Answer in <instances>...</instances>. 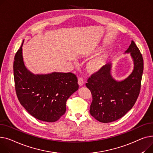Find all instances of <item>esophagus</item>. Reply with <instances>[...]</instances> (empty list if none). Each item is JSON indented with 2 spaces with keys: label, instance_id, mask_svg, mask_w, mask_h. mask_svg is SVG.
Masks as SVG:
<instances>
[{
  "label": "esophagus",
  "instance_id": "obj_1",
  "mask_svg": "<svg viewBox=\"0 0 153 153\" xmlns=\"http://www.w3.org/2000/svg\"><path fill=\"white\" fill-rule=\"evenodd\" d=\"M78 84H79V86H82L84 84V83H85V81H84L83 78L82 77V76H79L78 78Z\"/></svg>",
  "mask_w": 153,
  "mask_h": 153
}]
</instances>
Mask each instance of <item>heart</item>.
<instances>
[{
    "mask_svg": "<svg viewBox=\"0 0 153 153\" xmlns=\"http://www.w3.org/2000/svg\"><path fill=\"white\" fill-rule=\"evenodd\" d=\"M101 60L100 59H96L92 60L90 64H89V67L92 69H97L101 66Z\"/></svg>",
    "mask_w": 153,
    "mask_h": 153,
    "instance_id": "1",
    "label": "heart"
}]
</instances>
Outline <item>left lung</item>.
Returning a JSON list of instances; mask_svg holds the SVG:
<instances>
[{"mask_svg": "<svg viewBox=\"0 0 153 153\" xmlns=\"http://www.w3.org/2000/svg\"><path fill=\"white\" fill-rule=\"evenodd\" d=\"M125 52H130L134 65L127 78L122 82L114 79L110 74L111 64H108L87 79L86 86L93 97L89 112L101 122L109 123L122 118L132 108L139 96L143 71V56L133 41Z\"/></svg>", "mask_w": 153, "mask_h": 153, "instance_id": "1", "label": "left lung"}]
</instances>
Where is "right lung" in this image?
<instances>
[{
	"label": "right lung",
	"mask_w": 153,
	"mask_h": 153,
	"mask_svg": "<svg viewBox=\"0 0 153 153\" xmlns=\"http://www.w3.org/2000/svg\"><path fill=\"white\" fill-rule=\"evenodd\" d=\"M22 45L15 53L13 62L17 97L36 119L56 122L65 113L68 98L78 90L77 77L71 72L33 75L24 65Z\"/></svg>",
	"instance_id": "right-lung-1"
}]
</instances>
